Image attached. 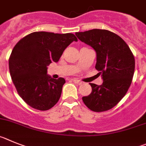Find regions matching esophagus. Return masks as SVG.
<instances>
[{"mask_svg":"<svg viewBox=\"0 0 146 146\" xmlns=\"http://www.w3.org/2000/svg\"><path fill=\"white\" fill-rule=\"evenodd\" d=\"M72 81H73V82L76 83V84H78V85H81V84L83 83L82 81H79V80H77V79H72Z\"/></svg>","mask_w":146,"mask_h":146,"instance_id":"1","label":"esophagus"}]
</instances>
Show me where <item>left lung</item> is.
<instances>
[{
    "mask_svg": "<svg viewBox=\"0 0 146 146\" xmlns=\"http://www.w3.org/2000/svg\"><path fill=\"white\" fill-rule=\"evenodd\" d=\"M76 35L96 52L95 68L103 80L100 86L89 84L92 92L83 97V102L94 112L110 110L120 102L130 86L135 72L133 54L120 36L107 30L93 29L76 33Z\"/></svg>",
    "mask_w": 146,
    "mask_h": 146,
    "instance_id": "left-lung-1",
    "label": "left lung"
}]
</instances>
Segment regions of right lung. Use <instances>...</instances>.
<instances>
[{
	"instance_id": "obj_1",
	"label": "right lung",
	"mask_w": 146,
	"mask_h": 146,
	"mask_svg": "<svg viewBox=\"0 0 146 146\" xmlns=\"http://www.w3.org/2000/svg\"><path fill=\"white\" fill-rule=\"evenodd\" d=\"M77 40L73 33L42 31L29 34L16 44L9 57V72L18 94L28 106L47 111L58 102L65 80L47 75V66L57 62L65 48Z\"/></svg>"
}]
</instances>
